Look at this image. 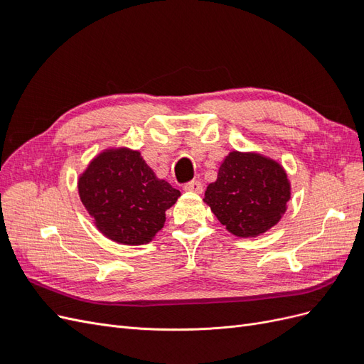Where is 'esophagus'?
Here are the masks:
<instances>
[{
    "label": "esophagus",
    "mask_w": 364,
    "mask_h": 364,
    "mask_svg": "<svg viewBox=\"0 0 364 364\" xmlns=\"http://www.w3.org/2000/svg\"><path fill=\"white\" fill-rule=\"evenodd\" d=\"M183 190L185 191H191V193H202L203 191V186H202V183L199 181H190V182H186L183 185Z\"/></svg>",
    "instance_id": "obj_1"
}]
</instances>
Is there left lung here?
Masks as SVG:
<instances>
[{"instance_id":"obj_1","label":"left lung","mask_w":364,"mask_h":364,"mask_svg":"<svg viewBox=\"0 0 364 364\" xmlns=\"http://www.w3.org/2000/svg\"><path fill=\"white\" fill-rule=\"evenodd\" d=\"M289 199L287 173L278 162L258 153L230 151L203 200L230 234L247 238L277 225Z\"/></svg>"}]
</instances>
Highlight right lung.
<instances>
[{
  "instance_id": "right-lung-1",
  "label": "right lung",
  "mask_w": 364,
  "mask_h": 364,
  "mask_svg": "<svg viewBox=\"0 0 364 364\" xmlns=\"http://www.w3.org/2000/svg\"><path fill=\"white\" fill-rule=\"evenodd\" d=\"M79 194L98 230L121 245H146L165 223L181 191L129 149L100 153L79 178Z\"/></svg>"
}]
</instances>
